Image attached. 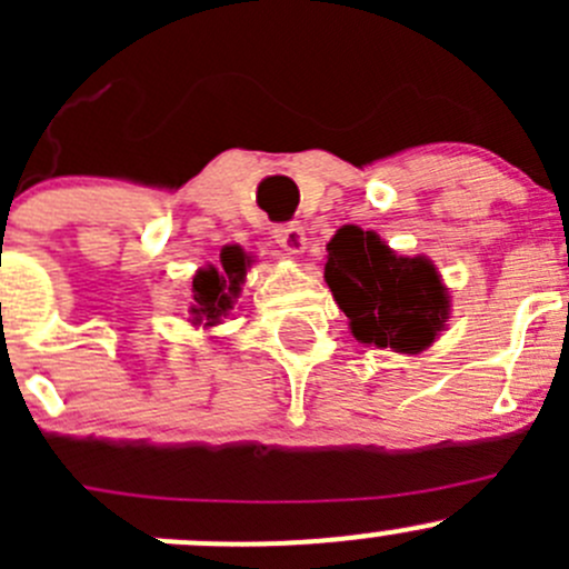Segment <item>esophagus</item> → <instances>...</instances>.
I'll list each match as a JSON object with an SVG mask.
<instances>
[{
  "label": "esophagus",
  "instance_id": "34e87169",
  "mask_svg": "<svg viewBox=\"0 0 569 569\" xmlns=\"http://www.w3.org/2000/svg\"><path fill=\"white\" fill-rule=\"evenodd\" d=\"M272 239H274V244H278V248H283L289 256H300L308 244L306 228H302L300 222H286V226L274 228Z\"/></svg>",
  "mask_w": 569,
  "mask_h": 569
}]
</instances>
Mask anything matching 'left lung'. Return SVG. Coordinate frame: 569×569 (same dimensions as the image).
<instances>
[{"mask_svg": "<svg viewBox=\"0 0 569 569\" xmlns=\"http://www.w3.org/2000/svg\"><path fill=\"white\" fill-rule=\"evenodd\" d=\"M325 280L358 341L405 355L427 349L451 311L432 261L396 256L358 226H343L330 239Z\"/></svg>", "mask_w": 569, "mask_h": 569, "instance_id": "8db88e82", "label": "left lung"}]
</instances>
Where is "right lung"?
Wrapping results in <instances>:
<instances>
[{"label":"right lung","instance_id":"1","mask_svg":"<svg viewBox=\"0 0 569 569\" xmlns=\"http://www.w3.org/2000/svg\"><path fill=\"white\" fill-rule=\"evenodd\" d=\"M248 258L239 248H222L220 267L200 269L192 278V325L211 327L233 308L239 297V286L244 280Z\"/></svg>","mask_w":569,"mask_h":569}]
</instances>
